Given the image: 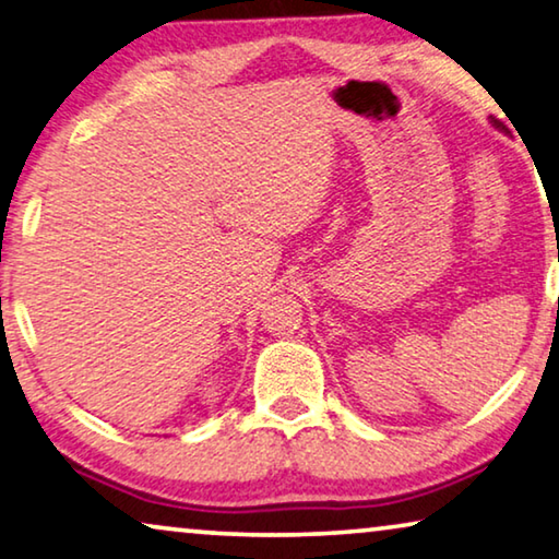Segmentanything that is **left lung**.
I'll list each match as a JSON object with an SVG mask.
<instances>
[{"label":"left lung","mask_w":559,"mask_h":559,"mask_svg":"<svg viewBox=\"0 0 559 559\" xmlns=\"http://www.w3.org/2000/svg\"><path fill=\"white\" fill-rule=\"evenodd\" d=\"M492 122H495V124H497V128H502V124H499V122H497V120H492Z\"/></svg>","instance_id":"left-lung-1"}]
</instances>
